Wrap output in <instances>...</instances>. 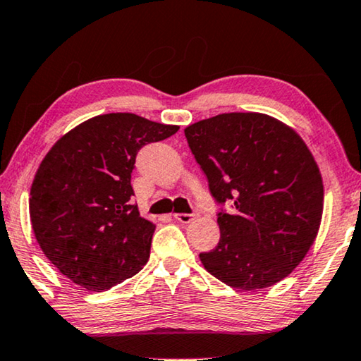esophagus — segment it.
<instances>
[{
  "mask_svg": "<svg viewBox=\"0 0 361 361\" xmlns=\"http://www.w3.org/2000/svg\"><path fill=\"white\" fill-rule=\"evenodd\" d=\"M174 219L179 221L182 224H188L192 223L193 219H195V214H184V213H176L174 214Z\"/></svg>",
  "mask_w": 361,
  "mask_h": 361,
  "instance_id": "esophagus-1",
  "label": "esophagus"
}]
</instances>
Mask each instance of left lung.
Returning <instances> with one entry per match:
<instances>
[{"label":"left lung","instance_id":"left-lung-1","mask_svg":"<svg viewBox=\"0 0 361 361\" xmlns=\"http://www.w3.org/2000/svg\"><path fill=\"white\" fill-rule=\"evenodd\" d=\"M218 203L221 237L200 253L209 274L240 290L274 286L303 262L318 235L324 187L303 138L263 113H224L185 127Z\"/></svg>","mask_w":361,"mask_h":361}]
</instances>
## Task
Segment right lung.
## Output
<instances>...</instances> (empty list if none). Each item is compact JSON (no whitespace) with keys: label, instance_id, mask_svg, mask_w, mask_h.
<instances>
[{"label":"right lung","instance_id":"1","mask_svg":"<svg viewBox=\"0 0 361 361\" xmlns=\"http://www.w3.org/2000/svg\"><path fill=\"white\" fill-rule=\"evenodd\" d=\"M177 130L132 113L99 114L43 158L30 187L32 229L45 257L74 284L108 290L147 264L157 226L132 204L130 174L138 149Z\"/></svg>","mask_w":361,"mask_h":361}]
</instances>
